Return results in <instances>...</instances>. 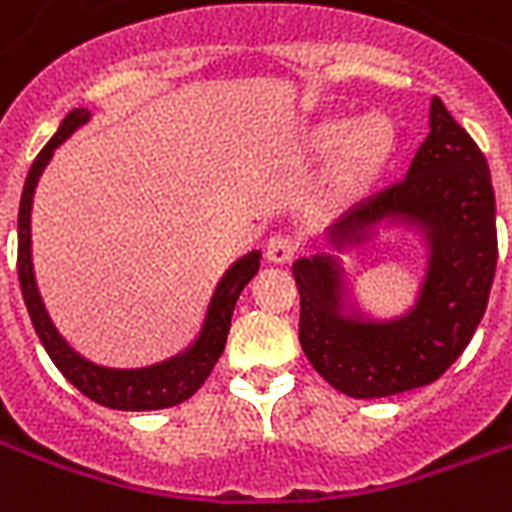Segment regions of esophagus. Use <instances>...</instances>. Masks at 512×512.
I'll return each instance as SVG.
<instances>
[{
  "label": "esophagus",
  "mask_w": 512,
  "mask_h": 512,
  "mask_svg": "<svg viewBox=\"0 0 512 512\" xmlns=\"http://www.w3.org/2000/svg\"><path fill=\"white\" fill-rule=\"evenodd\" d=\"M299 252V241L288 233H277L268 238L266 244V257L274 263H288L290 257Z\"/></svg>",
  "instance_id": "esophagus-1"
}]
</instances>
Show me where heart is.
Segmentation results:
<instances>
[{
  "label": "heart",
  "mask_w": 512,
  "mask_h": 512,
  "mask_svg": "<svg viewBox=\"0 0 512 512\" xmlns=\"http://www.w3.org/2000/svg\"><path fill=\"white\" fill-rule=\"evenodd\" d=\"M351 130L348 123H329L318 131V145L334 147L340 145L342 139ZM349 139L343 143L340 156L332 167V189L337 194H356L365 186L367 180L373 178L378 164L384 161L386 153V136L384 131L373 123L354 128Z\"/></svg>",
  "instance_id": "b5f03b06"
}]
</instances>
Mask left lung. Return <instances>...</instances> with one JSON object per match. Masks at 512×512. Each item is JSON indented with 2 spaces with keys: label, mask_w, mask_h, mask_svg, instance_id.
I'll return each instance as SVG.
<instances>
[{
  "label": "left lung",
  "mask_w": 512,
  "mask_h": 512,
  "mask_svg": "<svg viewBox=\"0 0 512 512\" xmlns=\"http://www.w3.org/2000/svg\"><path fill=\"white\" fill-rule=\"evenodd\" d=\"M381 216L422 224L430 241L428 279L406 318L348 321L337 310L340 277L332 260L315 255L293 263L301 348L334 389L356 400L433 384L463 354L488 307L499 252L491 172L439 98L430 101V131L406 178L354 202L337 233L362 241L367 224Z\"/></svg>",
  "instance_id": "8db88e82"
}]
</instances>
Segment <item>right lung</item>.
Instances as JSON below:
<instances>
[{"mask_svg": "<svg viewBox=\"0 0 512 512\" xmlns=\"http://www.w3.org/2000/svg\"><path fill=\"white\" fill-rule=\"evenodd\" d=\"M87 120H90L87 109H73L71 115L62 120L60 131L51 136L49 145L40 150L38 158L29 167L24 194H21V208H18V282H21L24 304H27L32 326H35V332H38L46 354L51 356V362L57 365V370L82 395H87L90 400H95V403H101L106 408H117V411H153V408L178 406V403L189 400L205 384V378L211 376L213 365L219 362L224 343H227V334H230L235 301L241 296V290L246 288V282L257 274V268H260V252H249V255L241 257L224 274L219 288L213 293V301L211 307H208V318H205V326H202L200 340L191 345L183 356L169 359L164 365L145 367V370H109V367H98L93 362L82 359L57 334L54 323L46 315L43 301H40L35 274H32L29 213H32V194H35V186H38L40 172L49 164L54 147L62 145Z\"/></svg>", "mask_w": 512, "mask_h": 512, "instance_id": "right-lung-1", "label": "right lung"}]
</instances>
